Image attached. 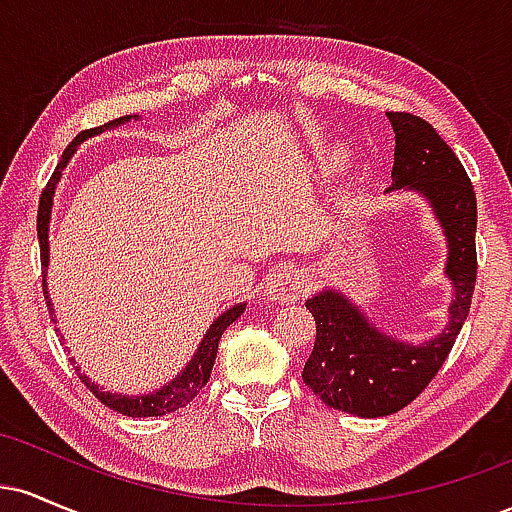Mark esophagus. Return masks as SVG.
I'll return each instance as SVG.
<instances>
[{
    "label": "esophagus",
    "mask_w": 512,
    "mask_h": 512,
    "mask_svg": "<svg viewBox=\"0 0 512 512\" xmlns=\"http://www.w3.org/2000/svg\"><path fill=\"white\" fill-rule=\"evenodd\" d=\"M303 284H305L303 272H298L296 267H279L267 279L264 291H267L269 301L289 303V301H296V298H301V293L305 291Z\"/></svg>",
    "instance_id": "obj_1"
}]
</instances>
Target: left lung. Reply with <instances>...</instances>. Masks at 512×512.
<instances>
[{
  "instance_id": "obj_1",
  "label": "left lung",
  "mask_w": 512,
  "mask_h": 512,
  "mask_svg": "<svg viewBox=\"0 0 512 512\" xmlns=\"http://www.w3.org/2000/svg\"><path fill=\"white\" fill-rule=\"evenodd\" d=\"M395 132L390 190H416L431 202L448 238L445 274L455 284L450 322L433 342L404 344L375 330L342 293L322 291L305 303L315 317V346L303 383L327 407L346 414H395L414 402L443 368L472 305L477 284V195L455 151L421 117L387 113Z\"/></svg>"
}]
</instances>
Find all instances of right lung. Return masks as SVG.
<instances>
[{"label": "right lung", "mask_w": 512, "mask_h": 512, "mask_svg": "<svg viewBox=\"0 0 512 512\" xmlns=\"http://www.w3.org/2000/svg\"><path fill=\"white\" fill-rule=\"evenodd\" d=\"M127 117H120V120H113V122H105L101 127H91V129H84V132H79L76 137L72 139V144L64 149L62 154V161L57 163L55 173H52V178L48 185H45L43 195H40V207H38V240H40V264H43V293H45V301H48V289H45V267H48V223H50V209H52V195H55V185L57 180H60L62 175V168L67 166L69 156L74 154V149L79 146L84 139L93 137V134H101L105 129L115 127V125H122V122H127ZM48 308H50V301H48ZM245 310V303L240 305H233L231 310H226V313L219 315V320L214 322V325L209 327L207 337L202 339V344H199L195 358H192L190 363H187L185 370L178 375V378H173L166 387H161V390L154 392V395H144V397H125V395H113V392H105L101 390L98 385H93L91 380L86 378V375H79L81 383H84L88 390L93 392L101 402L105 404L108 409L117 411V414H125V416H134V419H144V416H163V414H170V411L175 409H182L187 407V404L192 402L199 395V390H202L204 385L209 383V375H211V368H214V361H216V349H219V339L223 330H226L228 325H233V322L238 320L240 313ZM52 313V308H50ZM55 322V320H52Z\"/></svg>", "instance_id": "add662e5"}]
</instances>
